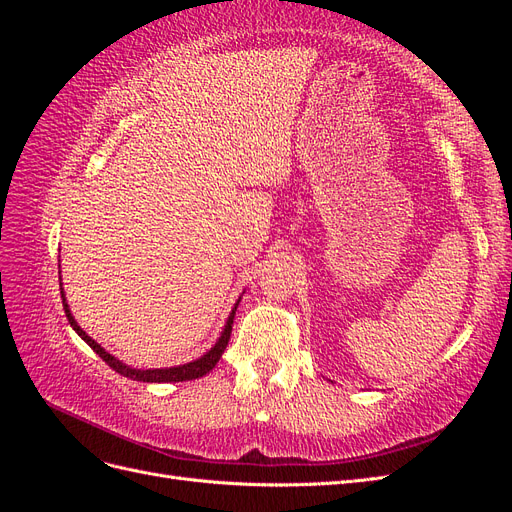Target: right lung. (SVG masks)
Returning <instances> with one entry per match:
<instances>
[{"instance_id":"1","label":"right lung","mask_w":512,"mask_h":512,"mask_svg":"<svg viewBox=\"0 0 512 512\" xmlns=\"http://www.w3.org/2000/svg\"><path fill=\"white\" fill-rule=\"evenodd\" d=\"M59 273H61V271H59ZM59 286H61V275H59ZM61 299H64V309H66V316H68L70 327H72L76 333H79V337L83 339V342H85L91 350H94L108 367H113V369L117 371V374L126 376V378H130V380H138V382H183V380H196V378L207 376L209 371H211L215 365H218V361L222 359V354H224V350H226V346H228V339H230V333H232V320H235V312H237L239 301H241V297H239V301L235 303V307L230 309V314H228V318H226L224 329H222L220 337L215 339V344L211 346V350H207L203 356H198L196 361L183 363V365H175V367L138 369V367H132V365H126L123 361H119L117 356H113L111 352H106V350L96 342V339H91V337L79 327V322L74 320V316H72V312H70V305H68V301H66L64 288H61Z\"/></svg>"}]
</instances>
